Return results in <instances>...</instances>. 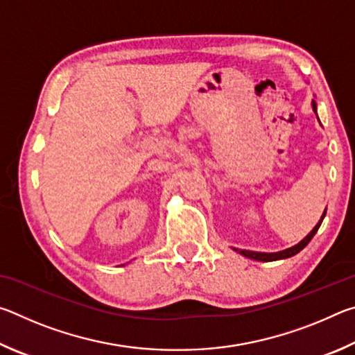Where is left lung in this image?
Listing matches in <instances>:
<instances>
[{
  "mask_svg": "<svg viewBox=\"0 0 355 355\" xmlns=\"http://www.w3.org/2000/svg\"><path fill=\"white\" fill-rule=\"evenodd\" d=\"M313 111L316 112V103L313 101ZM324 216H326V211H324V214H322V218H321V220L318 222L316 224V227L313 228V230H311L307 236H305L302 241H300L299 244H296V245H293V248H290V249H285V250H282V252H275V254H264V252H254V250H238V249H235L236 252H239V254L241 255H244V257H248V258H252V260H257V261H275V260H282V258H288V257H293V255H296L297 252H300L302 250L305 245H307L310 241H311V238L315 236V233L318 232V228H320V225H321V222H322V219H324Z\"/></svg>",
  "mask_w": 355,
  "mask_h": 355,
  "instance_id": "left-lung-1",
  "label": "left lung"
}]
</instances>
